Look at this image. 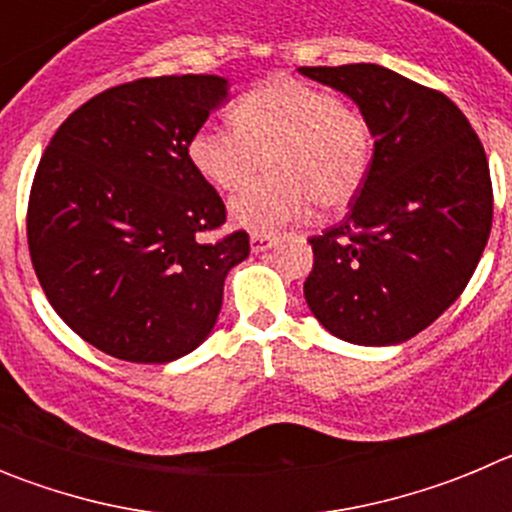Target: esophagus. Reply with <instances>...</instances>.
<instances>
[{
  "instance_id": "1",
  "label": "esophagus",
  "mask_w": 512,
  "mask_h": 512,
  "mask_svg": "<svg viewBox=\"0 0 512 512\" xmlns=\"http://www.w3.org/2000/svg\"><path fill=\"white\" fill-rule=\"evenodd\" d=\"M274 243H277V238H274V235H269V233H253L251 235V251L253 253L266 251V248H271Z\"/></svg>"
}]
</instances>
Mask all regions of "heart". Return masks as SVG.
I'll list each match as a JSON object with an SVG mask.
<instances>
[{"label":"heart","instance_id":"obj_1","mask_svg":"<svg viewBox=\"0 0 512 512\" xmlns=\"http://www.w3.org/2000/svg\"><path fill=\"white\" fill-rule=\"evenodd\" d=\"M235 125L205 122L189 138V161L217 189H238L261 169L269 176L248 184L230 202V215L253 233L318 210L336 212L356 200L374 158V130L354 104L336 92L271 76L235 102Z\"/></svg>","mask_w":512,"mask_h":512}]
</instances>
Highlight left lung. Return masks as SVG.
I'll return each instance as SVG.
<instances>
[{"mask_svg": "<svg viewBox=\"0 0 512 512\" xmlns=\"http://www.w3.org/2000/svg\"><path fill=\"white\" fill-rule=\"evenodd\" d=\"M300 74L348 94L374 130L372 169L346 220L310 238L307 305L341 341H408L454 305L490 238L482 140L446 94L377 63Z\"/></svg>", "mask_w": 512, "mask_h": 512, "instance_id": "8db88e82", "label": "left lung"}]
</instances>
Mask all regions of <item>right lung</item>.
I'll return each instance as SVG.
<instances>
[{
  "label": "right lung",
  "instance_id": "add662e5",
  "mask_svg": "<svg viewBox=\"0 0 512 512\" xmlns=\"http://www.w3.org/2000/svg\"><path fill=\"white\" fill-rule=\"evenodd\" d=\"M212 74L104 89L61 122L35 171L27 248L61 320L104 354L166 364L210 336L246 230L200 241L225 205L189 138L225 102Z\"/></svg>",
  "mask_w": 512,
  "mask_h": 512
}]
</instances>
